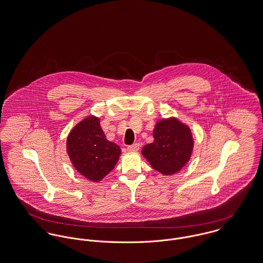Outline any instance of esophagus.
<instances>
[{
    "label": "esophagus",
    "mask_w": 263,
    "mask_h": 263,
    "mask_svg": "<svg viewBox=\"0 0 263 263\" xmlns=\"http://www.w3.org/2000/svg\"><path fill=\"white\" fill-rule=\"evenodd\" d=\"M139 148H140V144H139V143H134V144L128 146V147H127V150H128L129 152H135V151H138Z\"/></svg>",
    "instance_id": "obj_1"
}]
</instances>
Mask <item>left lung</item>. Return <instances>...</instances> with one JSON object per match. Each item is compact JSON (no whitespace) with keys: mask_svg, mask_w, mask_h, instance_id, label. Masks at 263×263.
Returning <instances> with one entry per match:
<instances>
[{"mask_svg":"<svg viewBox=\"0 0 263 263\" xmlns=\"http://www.w3.org/2000/svg\"><path fill=\"white\" fill-rule=\"evenodd\" d=\"M154 141L142 148L143 156L163 175L180 171L189 161L193 138L188 126L175 118L163 119L155 125Z\"/></svg>","mask_w":263,"mask_h":263,"instance_id":"8db88e82","label":"left lung"}]
</instances>
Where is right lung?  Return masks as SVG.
Instances as JSON below:
<instances>
[{
    "label": "right lung",
    "mask_w": 263,
    "mask_h": 263,
    "mask_svg": "<svg viewBox=\"0 0 263 263\" xmlns=\"http://www.w3.org/2000/svg\"><path fill=\"white\" fill-rule=\"evenodd\" d=\"M67 152L80 174L91 181L99 182L113 170L121 149L114 142L106 139L99 118L90 116L70 132Z\"/></svg>",
    "instance_id": "add662e5"
}]
</instances>
